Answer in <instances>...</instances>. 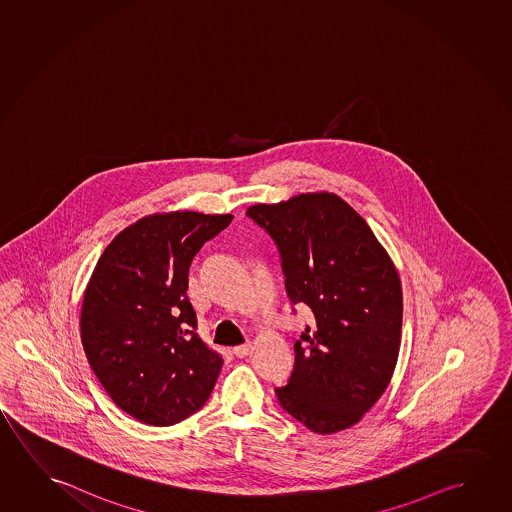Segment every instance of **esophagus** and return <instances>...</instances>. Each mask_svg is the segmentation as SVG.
Returning <instances> with one entry per match:
<instances>
[{
	"label": "esophagus",
	"mask_w": 512,
	"mask_h": 512,
	"mask_svg": "<svg viewBox=\"0 0 512 512\" xmlns=\"http://www.w3.org/2000/svg\"><path fill=\"white\" fill-rule=\"evenodd\" d=\"M250 349H252V344L248 342V344H241V346H236L232 351L236 354L237 358H244L246 354L250 353Z\"/></svg>",
	"instance_id": "obj_1"
}]
</instances>
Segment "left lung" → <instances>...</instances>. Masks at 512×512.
<instances>
[{
  "label": "left lung",
  "instance_id": "1",
  "mask_svg": "<svg viewBox=\"0 0 512 512\" xmlns=\"http://www.w3.org/2000/svg\"><path fill=\"white\" fill-rule=\"evenodd\" d=\"M246 216L275 241L289 299L315 317L294 344L278 402L314 433L344 431L394 374L402 326L394 262L362 216L331 193L253 205Z\"/></svg>",
  "mask_w": 512,
  "mask_h": 512
}]
</instances>
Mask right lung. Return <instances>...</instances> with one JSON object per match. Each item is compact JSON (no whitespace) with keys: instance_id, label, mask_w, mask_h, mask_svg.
I'll list each match as a JSON object with an SVG mask.
<instances>
[{"instance_id":"1","label":"right lung","mask_w":512,"mask_h":512,"mask_svg":"<svg viewBox=\"0 0 512 512\" xmlns=\"http://www.w3.org/2000/svg\"><path fill=\"white\" fill-rule=\"evenodd\" d=\"M232 214H154L122 230L95 266L81 308L88 363L118 408L149 425L191 417L223 358L198 335L189 266Z\"/></svg>"}]
</instances>
